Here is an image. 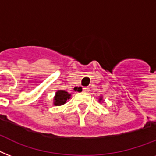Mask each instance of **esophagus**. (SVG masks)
Segmentation results:
<instances>
[{
    "label": "esophagus",
    "mask_w": 156,
    "mask_h": 156,
    "mask_svg": "<svg viewBox=\"0 0 156 156\" xmlns=\"http://www.w3.org/2000/svg\"><path fill=\"white\" fill-rule=\"evenodd\" d=\"M89 90H90V89H89V87H84L83 88V92L87 93V92H88Z\"/></svg>",
    "instance_id": "1"
}]
</instances>
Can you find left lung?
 <instances>
[{"instance_id": "left-lung-1", "label": "left lung", "mask_w": 156, "mask_h": 156, "mask_svg": "<svg viewBox=\"0 0 156 156\" xmlns=\"http://www.w3.org/2000/svg\"><path fill=\"white\" fill-rule=\"evenodd\" d=\"M103 100V98L102 97H100V100H99V101H100H100H101V100Z\"/></svg>"}]
</instances>
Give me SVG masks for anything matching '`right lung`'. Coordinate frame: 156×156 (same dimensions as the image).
<instances>
[{
    "label": "right lung",
    "mask_w": 156,
    "mask_h": 156,
    "mask_svg": "<svg viewBox=\"0 0 156 156\" xmlns=\"http://www.w3.org/2000/svg\"><path fill=\"white\" fill-rule=\"evenodd\" d=\"M71 95L69 94L66 90H57L56 95L54 97V105L55 106H61L66 103V101L70 99Z\"/></svg>",
    "instance_id": "right-lung-1"
}]
</instances>
